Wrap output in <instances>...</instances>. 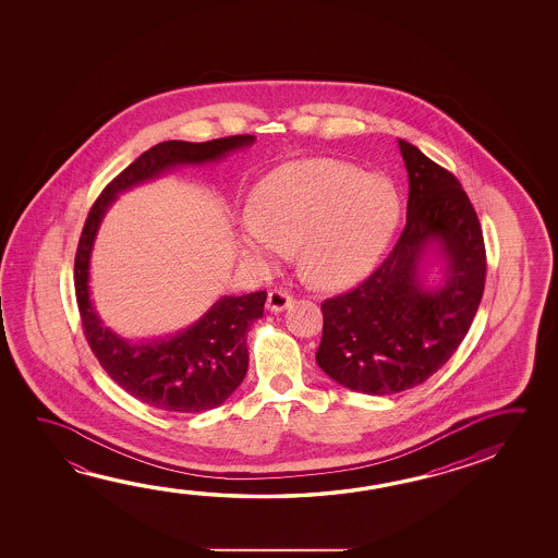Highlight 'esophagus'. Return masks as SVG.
<instances>
[{
    "label": "esophagus",
    "mask_w": 558,
    "mask_h": 558,
    "mask_svg": "<svg viewBox=\"0 0 558 558\" xmlns=\"http://www.w3.org/2000/svg\"><path fill=\"white\" fill-rule=\"evenodd\" d=\"M292 293L282 288H276L272 292H268V300H266V307L272 313L283 312L286 307L292 305Z\"/></svg>",
    "instance_id": "1"
}]
</instances>
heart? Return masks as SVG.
I'll use <instances>...</instances> for the list:
<instances>
[{"mask_svg":"<svg viewBox=\"0 0 558 558\" xmlns=\"http://www.w3.org/2000/svg\"><path fill=\"white\" fill-rule=\"evenodd\" d=\"M401 202L388 178L332 158H305L268 172L241 217V253L272 265L300 246L303 275L341 288L371 272L400 226Z\"/></svg>","mask_w":558,"mask_h":558,"instance_id":"obj_1","label":"heart"}]
</instances>
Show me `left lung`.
<instances>
[{
    "label": "left lung",
    "mask_w": 558,
    "mask_h": 558,
    "mask_svg": "<svg viewBox=\"0 0 558 558\" xmlns=\"http://www.w3.org/2000/svg\"><path fill=\"white\" fill-rule=\"evenodd\" d=\"M410 178L408 221L388 258L351 292L322 303L315 361L344 388L388 396L439 371L466 337L486 283L478 216L449 170L398 141ZM435 242L446 280L425 289L420 258Z\"/></svg>",
    "instance_id": "obj_1"
}]
</instances>
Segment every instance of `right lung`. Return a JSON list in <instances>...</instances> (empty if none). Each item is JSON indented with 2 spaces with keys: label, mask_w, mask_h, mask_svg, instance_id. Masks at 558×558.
I'll return each instance as SVG.
<instances>
[{
  "label": "right lung",
  "mask_w": 558,
  "mask_h": 558,
  "mask_svg": "<svg viewBox=\"0 0 558 558\" xmlns=\"http://www.w3.org/2000/svg\"><path fill=\"white\" fill-rule=\"evenodd\" d=\"M253 143V135H233L206 143H158L104 187L82 229L74 258V288L86 341L109 378L150 408L196 413L221 405L245 378L248 368L246 332L265 313L266 292L226 295L194 325L174 337L148 342L125 341L101 325L89 300V256L99 223L109 206L129 187L180 165L214 162Z\"/></svg>",
  "instance_id": "add662e5"
}]
</instances>
